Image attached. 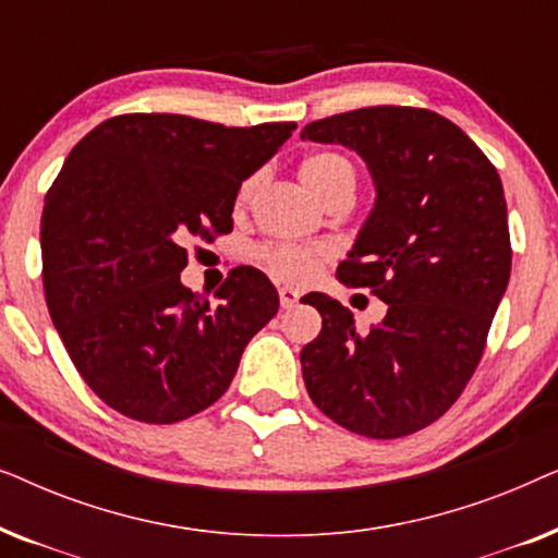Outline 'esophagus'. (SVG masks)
Returning <instances> with one entry per match:
<instances>
[{
	"label": "esophagus",
	"mask_w": 558,
	"mask_h": 558,
	"mask_svg": "<svg viewBox=\"0 0 558 558\" xmlns=\"http://www.w3.org/2000/svg\"><path fill=\"white\" fill-rule=\"evenodd\" d=\"M300 289H294V287H279V302H281V307L284 310H292L296 302H300Z\"/></svg>",
	"instance_id": "1"
}]
</instances>
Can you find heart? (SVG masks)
<instances>
[{"instance_id":"b5f03b06","label":"heart","mask_w":558,"mask_h":558,"mask_svg":"<svg viewBox=\"0 0 558 558\" xmlns=\"http://www.w3.org/2000/svg\"><path fill=\"white\" fill-rule=\"evenodd\" d=\"M300 178L312 195H317L319 201H325L327 195L335 193L340 187H355V170L342 155L335 151H317L310 155L300 165ZM254 180L243 182L239 190V201H246ZM258 262L274 279L292 281V284H302L310 281L319 271V258L317 251L307 246H296V243H266L258 248Z\"/></svg>"}]
</instances>
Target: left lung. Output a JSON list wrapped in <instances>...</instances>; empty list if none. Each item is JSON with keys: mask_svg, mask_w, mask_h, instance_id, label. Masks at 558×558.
<instances>
[{"mask_svg": "<svg viewBox=\"0 0 558 558\" xmlns=\"http://www.w3.org/2000/svg\"><path fill=\"white\" fill-rule=\"evenodd\" d=\"M302 140L342 144L368 165L376 203L338 279L388 304L361 335L348 307L312 296L323 330L302 348L304 386L335 424L371 439L407 437L460 399L506 294L500 174L460 126L409 106L312 121Z\"/></svg>", "mask_w": 558, "mask_h": 558, "instance_id": "left-lung-1", "label": "left lung"}]
</instances>
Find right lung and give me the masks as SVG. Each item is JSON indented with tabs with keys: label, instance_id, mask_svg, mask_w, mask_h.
I'll return each mask as SVG.
<instances>
[{
	"label": "right lung",
	"instance_id": "1",
	"mask_svg": "<svg viewBox=\"0 0 558 558\" xmlns=\"http://www.w3.org/2000/svg\"><path fill=\"white\" fill-rule=\"evenodd\" d=\"M294 129L124 113L71 149L45 195V300L83 380L119 414L174 424L208 409L277 315V289L258 269L228 274L220 304L190 292L180 271L190 241L233 231L241 182Z\"/></svg>",
	"mask_w": 558,
	"mask_h": 558
}]
</instances>
